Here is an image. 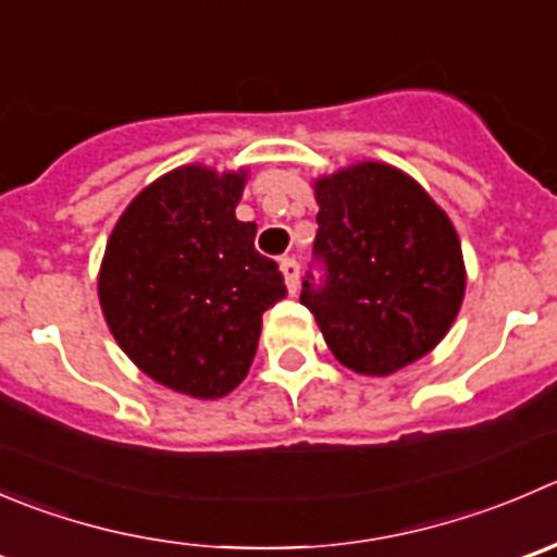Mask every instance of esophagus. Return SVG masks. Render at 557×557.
<instances>
[{"instance_id": "obj_1", "label": "esophagus", "mask_w": 557, "mask_h": 557, "mask_svg": "<svg viewBox=\"0 0 557 557\" xmlns=\"http://www.w3.org/2000/svg\"><path fill=\"white\" fill-rule=\"evenodd\" d=\"M280 272H283L288 294H296V290H299V263H296L294 258H283V261H280Z\"/></svg>"}]
</instances>
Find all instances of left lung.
Returning a JSON list of instances; mask_svg holds the SVG:
<instances>
[{"label":"left lung","mask_w":557,"mask_h":557,"mask_svg":"<svg viewBox=\"0 0 557 557\" xmlns=\"http://www.w3.org/2000/svg\"><path fill=\"white\" fill-rule=\"evenodd\" d=\"M312 190V250L326 283L305 280L301 305L334 359L383 377L428 356L466 296V261L449 214L405 171L375 160L318 176Z\"/></svg>","instance_id":"8db88e82"}]
</instances>
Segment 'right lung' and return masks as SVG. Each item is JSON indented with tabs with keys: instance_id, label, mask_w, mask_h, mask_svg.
<instances>
[{
	"instance_id": "1",
	"label": "right lung",
	"mask_w": 557,
	"mask_h": 557,
	"mask_svg": "<svg viewBox=\"0 0 557 557\" xmlns=\"http://www.w3.org/2000/svg\"><path fill=\"white\" fill-rule=\"evenodd\" d=\"M247 171L182 165L144 187L108 236L102 315L144 375L196 399L247 377L261 315L285 296L277 263L236 220Z\"/></svg>"
}]
</instances>
